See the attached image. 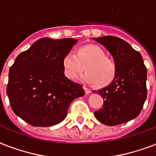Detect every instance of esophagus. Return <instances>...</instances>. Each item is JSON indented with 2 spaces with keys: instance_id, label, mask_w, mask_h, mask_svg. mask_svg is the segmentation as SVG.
Here are the masks:
<instances>
[{
  "instance_id": "obj_1",
  "label": "esophagus",
  "mask_w": 156,
  "mask_h": 156,
  "mask_svg": "<svg viewBox=\"0 0 156 156\" xmlns=\"http://www.w3.org/2000/svg\"><path fill=\"white\" fill-rule=\"evenodd\" d=\"M83 89H84V90H85L86 94H90V93H91V90H90L89 89H88V88H87V87H85V86L83 87Z\"/></svg>"
}]
</instances>
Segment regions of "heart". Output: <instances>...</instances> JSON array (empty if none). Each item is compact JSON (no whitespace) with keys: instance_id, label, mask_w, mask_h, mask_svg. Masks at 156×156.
Masks as SVG:
<instances>
[{"instance_id":"1","label":"heart","mask_w":156,"mask_h":156,"mask_svg":"<svg viewBox=\"0 0 156 156\" xmlns=\"http://www.w3.org/2000/svg\"><path fill=\"white\" fill-rule=\"evenodd\" d=\"M62 67L66 77L73 80L83 71H88L81 79L88 83H95L97 87L109 85L116 77L115 62L106 57L101 48L95 45L81 47L77 54L68 52L62 59Z\"/></svg>"}]
</instances>
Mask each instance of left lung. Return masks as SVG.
<instances>
[{
	"label": "left lung",
	"instance_id": "obj_1",
	"mask_svg": "<svg viewBox=\"0 0 156 156\" xmlns=\"http://www.w3.org/2000/svg\"><path fill=\"white\" fill-rule=\"evenodd\" d=\"M103 44L116 65L115 79L94 93L103 97L102 108L94 112L101 123L115 126L139 116L147 97V68L142 55L125 40L114 36L93 38Z\"/></svg>",
	"mask_w": 156,
	"mask_h": 156
}]
</instances>
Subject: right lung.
<instances>
[{
	"instance_id": "add662e5",
	"label": "right lung",
	"mask_w": 156,
	"mask_h": 156,
	"mask_svg": "<svg viewBox=\"0 0 156 156\" xmlns=\"http://www.w3.org/2000/svg\"><path fill=\"white\" fill-rule=\"evenodd\" d=\"M74 39L37 40L17 55L10 67L6 94L14 113L34 127L60 123L72 101L83 96V86L65 77L64 55Z\"/></svg>"
}]
</instances>
